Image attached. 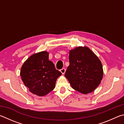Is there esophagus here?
<instances>
[{"instance_id":"34e87169","label":"esophagus","mask_w":124,"mask_h":124,"mask_svg":"<svg viewBox=\"0 0 124 124\" xmlns=\"http://www.w3.org/2000/svg\"><path fill=\"white\" fill-rule=\"evenodd\" d=\"M66 69L65 68H62L60 70V71L61 72L62 74H64L65 73H66Z\"/></svg>"}]
</instances>
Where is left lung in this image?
<instances>
[{
    "label": "left lung",
    "mask_w": 124,
    "mask_h": 124,
    "mask_svg": "<svg viewBox=\"0 0 124 124\" xmlns=\"http://www.w3.org/2000/svg\"><path fill=\"white\" fill-rule=\"evenodd\" d=\"M69 66L65 73L73 88L82 94L94 91L102 78L101 62L87 47H77L69 51Z\"/></svg>",
    "instance_id": "obj_1"
}]
</instances>
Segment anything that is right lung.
I'll list each match as a JSON object with an SVG mask.
<instances>
[{"label": "right lung", "instance_id": "right-lung-1", "mask_svg": "<svg viewBox=\"0 0 124 124\" xmlns=\"http://www.w3.org/2000/svg\"><path fill=\"white\" fill-rule=\"evenodd\" d=\"M62 73L49 60V53L42 51L31 56L22 67L21 76L31 93L46 95L55 87L56 80Z\"/></svg>", "mask_w": 124, "mask_h": 124}]
</instances>
